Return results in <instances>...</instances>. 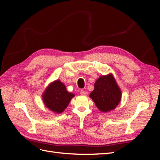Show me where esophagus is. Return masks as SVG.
<instances>
[{
    "label": "esophagus",
    "mask_w": 160,
    "mask_h": 160,
    "mask_svg": "<svg viewBox=\"0 0 160 160\" xmlns=\"http://www.w3.org/2000/svg\"><path fill=\"white\" fill-rule=\"evenodd\" d=\"M80 94H81V95H87L88 94V91L81 90V91H80Z\"/></svg>",
    "instance_id": "1"
}]
</instances>
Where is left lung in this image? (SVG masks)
Wrapping results in <instances>:
<instances>
[{
    "label": "left lung",
    "mask_w": 160,
    "mask_h": 160,
    "mask_svg": "<svg viewBox=\"0 0 160 160\" xmlns=\"http://www.w3.org/2000/svg\"><path fill=\"white\" fill-rule=\"evenodd\" d=\"M97 108L107 113L117 107L122 99V91L112 73L101 76L94 85V90L89 95Z\"/></svg>",
    "instance_id": "1"
}]
</instances>
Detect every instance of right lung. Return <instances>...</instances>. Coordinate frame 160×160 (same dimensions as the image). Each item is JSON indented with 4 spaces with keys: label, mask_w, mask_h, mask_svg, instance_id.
<instances>
[{
    "label": "right lung",
    "mask_w": 160,
    "mask_h": 160,
    "mask_svg": "<svg viewBox=\"0 0 160 160\" xmlns=\"http://www.w3.org/2000/svg\"><path fill=\"white\" fill-rule=\"evenodd\" d=\"M75 95L67 91L66 86L59 80L51 83L43 92L42 99L46 107L55 113L63 112Z\"/></svg>",
    "instance_id": "1"
}]
</instances>
